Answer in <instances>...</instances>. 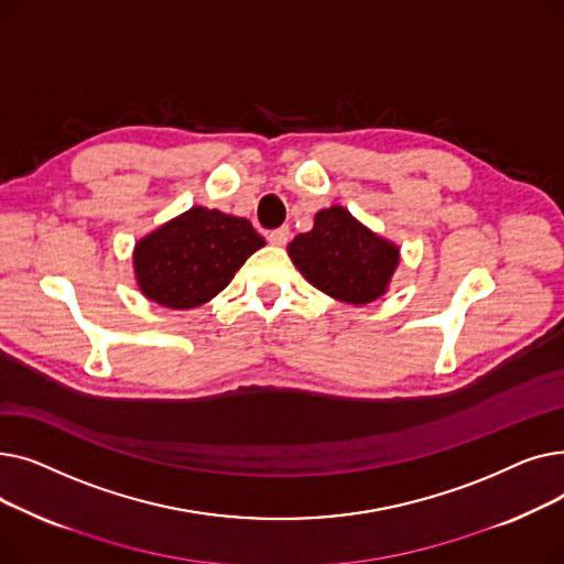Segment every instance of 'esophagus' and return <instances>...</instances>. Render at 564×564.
I'll use <instances>...</instances> for the list:
<instances>
[{"mask_svg": "<svg viewBox=\"0 0 564 564\" xmlns=\"http://www.w3.org/2000/svg\"><path fill=\"white\" fill-rule=\"evenodd\" d=\"M267 240H270V245H274V247H283L290 240V228L281 226V228L272 230L270 235H267Z\"/></svg>", "mask_w": 564, "mask_h": 564, "instance_id": "obj_1", "label": "esophagus"}]
</instances>
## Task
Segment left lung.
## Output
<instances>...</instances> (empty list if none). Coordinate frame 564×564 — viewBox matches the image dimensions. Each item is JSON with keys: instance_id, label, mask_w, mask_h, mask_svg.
Here are the masks:
<instances>
[{"instance_id": "8db88e82", "label": "left lung", "mask_w": 564, "mask_h": 564, "mask_svg": "<svg viewBox=\"0 0 564 564\" xmlns=\"http://www.w3.org/2000/svg\"><path fill=\"white\" fill-rule=\"evenodd\" d=\"M288 256L313 288L351 306L383 297L400 264V247L343 205L319 210L313 228L288 245Z\"/></svg>"}]
</instances>
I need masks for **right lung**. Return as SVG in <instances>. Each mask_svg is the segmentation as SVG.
<instances>
[{
  "label": "right lung",
  "mask_w": 564,
  "mask_h": 564,
  "mask_svg": "<svg viewBox=\"0 0 564 564\" xmlns=\"http://www.w3.org/2000/svg\"><path fill=\"white\" fill-rule=\"evenodd\" d=\"M262 247L249 219L194 205L134 245L137 288L164 308L189 311L215 300Z\"/></svg>",
  "instance_id": "right-lung-1"
}]
</instances>
